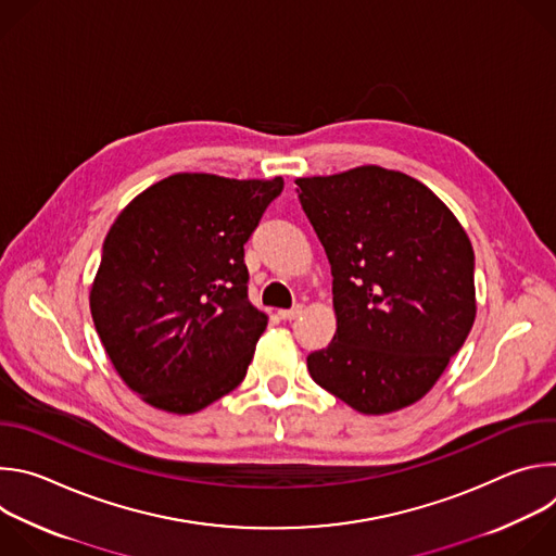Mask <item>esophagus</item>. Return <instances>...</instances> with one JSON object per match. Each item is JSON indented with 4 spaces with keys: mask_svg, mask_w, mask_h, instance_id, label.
<instances>
[{
    "mask_svg": "<svg viewBox=\"0 0 556 556\" xmlns=\"http://www.w3.org/2000/svg\"><path fill=\"white\" fill-rule=\"evenodd\" d=\"M303 312V305H294V307H290V309H279V319H283V321H292V319H296V316Z\"/></svg>",
    "mask_w": 556,
    "mask_h": 556,
    "instance_id": "34e87169",
    "label": "esophagus"
}]
</instances>
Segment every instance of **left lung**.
Returning <instances> with one entry per match:
<instances>
[{
	"label": "left lung",
	"mask_w": 556,
	"mask_h": 556,
	"mask_svg": "<svg viewBox=\"0 0 556 556\" xmlns=\"http://www.w3.org/2000/svg\"><path fill=\"white\" fill-rule=\"evenodd\" d=\"M294 182L334 277L337 334L307 356L312 380L365 416L418 403L478 312L464 226L429 187L393 169Z\"/></svg>",
	"instance_id": "1"
}]
</instances>
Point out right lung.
<instances>
[{
	"label": "right lung",
	"mask_w": 556,
	"mask_h": 556,
	"mask_svg": "<svg viewBox=\"0 0 556 556\" xmlns=\"http://www.w3.org/2000/svg\"><path fill=\"white\" fill-rule=\"evenodd\" d=\"M283 178L174 174L114 219L90 312L138 399L176 416L202 412L247 376L268 314L249 301L244 244Z\"/></svg>",
	"instance_id": "1"
}]
</instances>
